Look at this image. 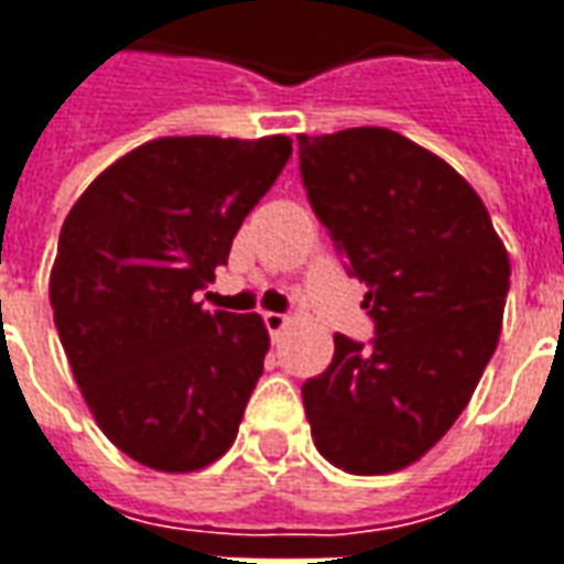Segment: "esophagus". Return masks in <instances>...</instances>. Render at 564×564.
Instances as JSON below:
<instances>
[{
    "mask_svg": "<svg viewBox=\"0 0 564 564\" xmlns=\"http://www.w3.org/2000/svg\"><path fill=\"white\" fill-rule=\"evenodd\" d=\"M262 323H265V328H269V335H281L283 325L290 323V319H286L283 314H274V311H265V314H262Z\"/></svg>",
    "mask_w": 564,
    "mask_h": 564,
    "instance_id": "1",
    "label": "esophagus"
}]
</instances>
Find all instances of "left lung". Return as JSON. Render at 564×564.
<instances>
[{
	"label": "left lung",
	"instance_id": "left-lung-1",
	"mask_svg": "<svg viewBox=\"0 0 564 564\" xmlns=\"http://www.w3.org/2000/svg\"><path fill=\"white\" fill-rule=\"evenodd\" d=\"M299 166L346 271L367 283L370 344L335 335L302 386L314 445L352 475L398 473L466 410L502 328L511 262L469 182L388 128L307 137Z\"/></svg>",
	"mask_w": 564,
	"mask_h": 564
}]
</instances>
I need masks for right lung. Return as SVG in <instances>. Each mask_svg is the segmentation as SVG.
I'll use <instances>...</instances> for the list:
<instances>
[{
  "label": "right lung",
  "instance_id": "right-lung-1",
  "mask_svg": "<svg viewBox=\"0 0 564 564\" xmlns=\"http://www.w3.org/2000/svg\"><path fill=\"white\" fill-rule=\"evenodd\" d=\"M293 154L290 137H161L95 178L59 232L50 304L104 436L149 469L227 452L262 377L260 314L203 311L241 220Z\"/></svg>",
  "mask_w": 564,
  "mask_h": 564
}]
</instances>
